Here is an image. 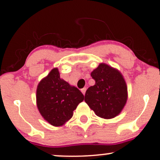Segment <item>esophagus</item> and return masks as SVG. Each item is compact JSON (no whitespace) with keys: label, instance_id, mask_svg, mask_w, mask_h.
Returning <instances> with one entry per match:
<instances>
[{"label":"esophagus","instance_id":"obj_1","mask_svg":"<svg viewBox=\"0 0 160 160\" xmlns=\"http://www.w3.org/2000/svg\"><path fill=\"white\" fill-rule=\"evenodd\" d=\"M86 90H87L86 88H82V89H81V91H82V92L84 94H84H85Z\"/></svg>","mask_w":160,"mask_h":160}]
</instances>
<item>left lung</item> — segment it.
<instances>
[{
    "label": "left lung",
    "mask_w": 160,
    "mask_h": 160,
    "mask_svg": "<svg viewBox=\"0 0 160 160\" xmlns=\"http://www.w3.org/2000/svg\"><path fill=\"white\" fill-rule=\"evenodd\" d=\"M91 76L96 83L87 90L84 101L96 116L103 119L119 115L128 99V88L121 72L101 63Z\"/></svg>",
    "instance_id": "obj_1"
}]
</instances>
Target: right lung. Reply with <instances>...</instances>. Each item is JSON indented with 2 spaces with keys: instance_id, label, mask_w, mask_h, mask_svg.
I'll return each mask as SVG.
<instances>
[{
  "instance_id": "1",
  "label": "right lung",
  "mask_w": 160,
  "mask_h": 160,
  "mask_svg": "<svg viewBox=\"0 0 160 160\" xmlns=\"http://www.w3.org/2000/svg\"><path fill=\"white\" fill-rule=\"evenodd\" d=\"M84 98L78 88L60 78L58 68H53L37 87L39 112L47 122L56 127L64 125L72 118L73 110Z\"/></svg>"
}]
</instances>
